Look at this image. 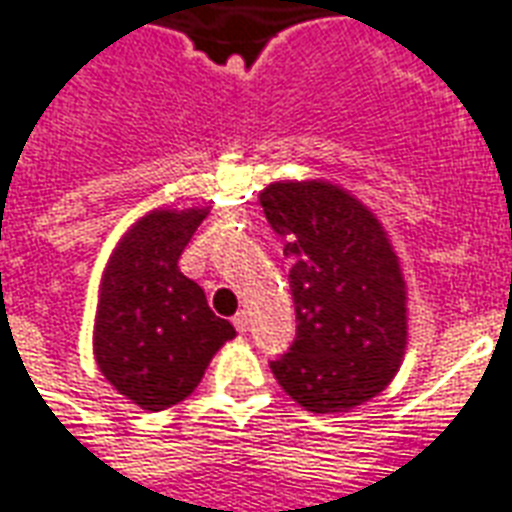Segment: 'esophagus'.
<instances>
[{
	"label": "esophagus",
	"instance_id": "obj_1",
	"mask_svg": "<svg viewBox=\"0 0 512 512\" xmlns=\"http://www.w3.org/2000/svg\"><path fill=\"white\" fill-rule=\"evenodd\" d=\"M233 327L239 330V333H247L249 330V317H247V311H239L236 317H233Z\"/></svg>",
	"mask_w": 512,
	"mask_h": 512
}]
</instances>
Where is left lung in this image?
I'll use <instances>...</instances> for the list:
<instances>
[{"label": "left lung", "mask_w": 512, "mask_h": 512, "mask_svg": "<svg viewBox=\"0 0 512 512\" xmlns=\"http://www.w3.org/2000/svg\"><path fill=\"white\" fill-rule=\"evenodd\" d=\"M265 220L290 260L295 341L271 360L276 381L311 413L376 397L405 354V282L384 228L330 182H273Z\"/></svg>", "instance_id": "left-lung-1"}]
</instances>
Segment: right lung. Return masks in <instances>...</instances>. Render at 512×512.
<instances>
[{"label": "right lung", "instance_id": "1", "mask_svg": "<svg viewBox=\"0 0 512 512\" xmlns=\"http://www.w3.org/2000/svg\"><path fill=\"white\" fill-rule=\"evenodd\" d=\"M204 217V209L144 214L120 239L101 279L96 365L144 411L185 400L217 349L236 335L177 265Z\"/></svg>", "mask_w": 512, "mask_h": 512}]
</instances>
